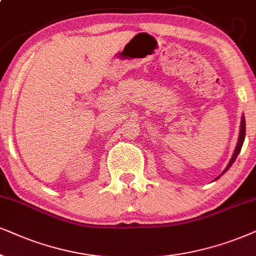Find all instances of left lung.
<instances>
[{
    "label": "left lung",
    "instance_id": "left-lung-1",
    "mask_svg": "<svg viewBox=\"0 0 256 256\" xmlns=\"http://www.w3.org/2000/svg\"><path fill=\"white\" fill-rule=\"evenodd\" d=\"M244 136H246V122H244V117H242V119H241V128H240V137H238V145H236V148H235V151H234V154H232V160H229V163H228V166H227V168H226L224 170H223V172L220 174V176H222L223 174L226 172V171H227L229 168H230L232 166V163H234L235 162V160H236V157L238 156V154H240V151H241V148H242V144H244ZM218 176V177H220Z\"/></svg>",
    "mask_w": 256,
    "mask_h": 256
}]
</instances>
